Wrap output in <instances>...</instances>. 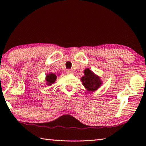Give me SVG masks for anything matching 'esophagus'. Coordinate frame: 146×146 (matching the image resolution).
Listing matches in <instances>:
<instances>
[{
	"label": "esophagus",
	"mask_w": 146,
	"mask_h": 146,
	"mask_svg": "<svg viewBox=\"0 0 146 146\" xmlns=\"http://www.w3.org/2000/svg\"><path fill=\"white\" fill-rule=\"evenodd\" d=\"M66 72H67L68 74H72L73 73V71L71 70H66Z\"/></svg>",
	"instance_id": "esophagus-1"
}]
</instances>
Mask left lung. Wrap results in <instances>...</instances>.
I'll return each instance as SVG.
<instances>
[{
	"instance_id": "left-lung-1",
	"label": "left lung",
	"mask_w": 146,
	"mask_h": 146,
	"mask_svg": "<svg viewBox=\"0 0 146 146\" xmlns=\"http://www.w3.org/2000/svg\"><path fill=\"white\" fill-rule=\"evenodd\" d=\"M84 73V76L80 80L82 85L89 92H94L102 86V81L100 76L94 73L90 69H86Z\"/></svg>"
}]
</instances>
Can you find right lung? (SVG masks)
I'll use <instances>...</instances> for the list:
<instances>
[{
  "label": "right lung",
  "mask_w": 146,
  "mask_h": 146,
  "mask_svg": "<svg viewBox=\"0 0 146 146\" xmlns=\"http://www.w3.org/2000/svg\"><path fill=\"white\" fill-rule=\"evenodd\" d=\"M45 80L46 81V85L51 86L55 83L56 80V76L55 73H49L46 75Z\"/></svg>",
  "instance_id": "obj_1"
}]
</instances>
